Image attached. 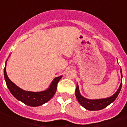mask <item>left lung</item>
I'll use <instances>...</instances> for the list:
<instances>
[{
    "mask_svg": "<svg viewBox=\"0 0 127 127\" xmlns=\"http://www.w3.org/2000/svg\"><path fill=\"white\" fill-rule=\"evenodd\" d=\"M121 75H122V77H123L122 71H121ZM121 88H122V82L120 84L118 90L112 96H110L109 98H102V99L91 100V99H88V98L83 97L82 96L80 95V91H79V86H78L77 84V87H76V89H75V96H76V98H77V101L80 103V105L86 109L91 110V111L100 110V109H103L105 107H106L107 106H108L109 104L112 103V102H114L115 101V99L117 98L118 95L120 93Z\"/></svg>",
    "mask_w": 127,
    "mask_h": 127,
    "instance_id": "1",
    "label": "left lung"
}]
</instances>
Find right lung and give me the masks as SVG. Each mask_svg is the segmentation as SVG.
<instances>
[{
    "label": "right lung",
    "instance_id": "right-lung-1",
    "mask_svg": "<svg viewBox=\"0 0 127 127\" xmlns=\"http://www.w3.org/2000/svg\"><path fill=\"white\" fill-rule=\"evenodd\" d=\"M4 75L7 87L13 96L24 104L31 107L40 106L52 98L53 96L54 95L56 92L58 82L62 77V75H61L59 77L54 78V80H53L50 85V88L46 91L34 93L24 91L17 86L14 83L9 80L6 72V64L4 69Z\"/></svg>",
    "mask_w": 127,
    "mask_h": 127
}]
</instances>
